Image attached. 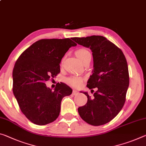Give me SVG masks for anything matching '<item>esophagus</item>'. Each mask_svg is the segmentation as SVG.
<instances>
[{
    "label": "esophagus",
    "mask_w": 146,
    "mask_h": 146,
    "mask_svg": "<svg viewBox=\"0 0 146 146\" xmlns=\"http://www.w3.org/2000/svg\"><path fill=\"white\" fill-rule=\"evenodd\" d=\"M72 94H73V95H74V96H75V95H77L78 94V92L76 90H73Z\"/></svg>",
    "instance_id": "34e87169"
}]
</instances>
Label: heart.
<instances>
[{
    "instance_id": "b5f03b06",
    "label": "heart",
    "mask_w": 146,
    "mask_h": 146,
    "mask_svg": "<svg viewBox=\"0 0 146 146\" xmlns=\"http://www.w3.org/2000/svg\"><path fill=\"white\" fill-rule=\"evenodd\" d=\"M75 54L77 57L79 59V60L84 63V62L88 58H91V54L86 48H79L75 52ZM82 82V78L79 77H72L68 78L67 82L69 85L72 86H79Z\"/></svg>"
}]
</instances>
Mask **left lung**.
<instances>
[{"instance_id": "left-lung-1", "label": "left lung", "mask_w": 146, "mask_h": 146, "mask_svg": "<svg viewBox=\"0 0 146 146\" xmlns=\"http://www.w3.org/2000/svg\"><path fill=\"white\" fill-rule=\"evenodd\" d=\"M72 40L91 49L94 70L87 82V87L89 89L98 88L93 98L87 92H83L88 101L85 105L78 107V114L88 124L102 125L114 119L125 102L129 84L126 58L119 48L103 36L73 38Z\"/></svg>"}]
</instances>
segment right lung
<instances>
[{
    "label": "right lung",
    "instance_id": "right-lung-1",
    "mask_svg": "<svg viewBox=\"0 0 146 146\" xmlns=\"http://www.w3.org/2000/svg\"><path fill=\"white\" fill-rule=\"evenodd\" d=\"M76 45L69 38L42 39L27 48L16 61L13 92L23 114L33 123L44 125L56 120L62 99L72 93L64 83H57L52 91L45 82L60 72L62 58Z\"/></svg>",
    "mask_w": 146,
    "mask_h": 146
}]
</instances>
